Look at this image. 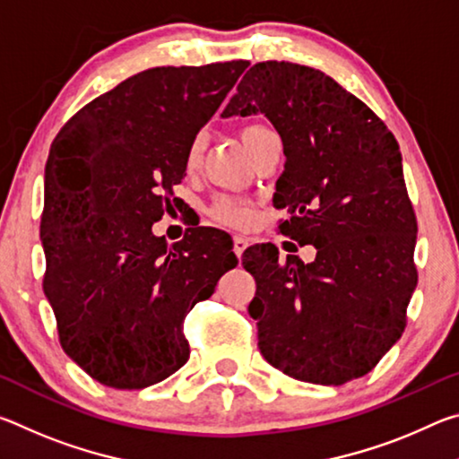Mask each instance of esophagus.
Listing matches in <instances>:
<instances>
[{"label": "esophagus", "instance_id": "1", "mask_svg": "<svg viewBox=\"0 0 459 459\" xmlns=\"http://www.w3.org/2000/svg\"><path fill=\"white\" fill-rule=\"evenodd\" d=\"M232 245H235V247H232V248H235V255H237V257H240V255L245 253V248L248 247V240L245 237L237 235L235 238H232Z\"/></svg>", "mask_w": 459, "mask_h": 459}]
</instances>
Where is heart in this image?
Masks as SVG:
<instances>
[{
    "mask_svg": "<svg viewBox=\"0 0 459 459\" xmlns=\"http://www.w3.org/2000/svg\"><path fill=\"white\" fill-rule=\"evenodd\" d=\"M267 127H263V126H247L240 129V139H243V143L248 152H251L253 143L257 142V137ZM200 153H202V139L196 137L188 150V166L196 164V161L200 160ZM211 212H212V219H216L219 222H224V224H230V227H247V224L253 219V211L247 202L237 200V198H227V196L216 200Z\"/></svg>",
    "mask_w": 459,
    "mask_h": 459,
    "instance_id": "1",
    "label": "heart"
}]
</instances>
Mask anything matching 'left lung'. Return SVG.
Returning <instances> with one entry per match:
<instances>
[{
	"instance_id": "8db88e82",
	"label": "left lung",
	"mask_w": 459,
	"mask_h": 459,
	"mask_svg": "<svg viewBox=\"0 0 459 459\" xmlns=\"http://www.w3.org/2000/svg\"><path fill=\"white\" fill-rule=\"evenodd\" d=\"M257 113L283 142L273 204L287 219L279 230L316 247L312 263L293 255L279 263L271 243L245 251L257 281L248 316L259 351L287 377L344 385L401 338L417 287V221L399 143L352 92L293 62L248 68L222 117Z\"/></svg>"
}]
</instances>
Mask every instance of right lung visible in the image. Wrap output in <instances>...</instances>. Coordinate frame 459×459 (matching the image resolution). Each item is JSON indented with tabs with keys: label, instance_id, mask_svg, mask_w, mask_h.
<instances>
[{
	"label": "right lung",
	"instance_id": "right-lung-1",
	"mask_svg": "<svg viewBox=\"0 0 459 459\" xmlns=\"http://www.w3.org/2000/svg\"><path fill=\"white\" fill-rule=\"evenodd\" d=\"M247 60L158 66L84 105L52 142L44 172V293L62 351L113 388H145L190 359L184 317L237 265L230 243L194 229L153 235L188 150Z\"/></svg>",
	"mask_w": 459,
	"mask_h": 459
}]
</instances>
